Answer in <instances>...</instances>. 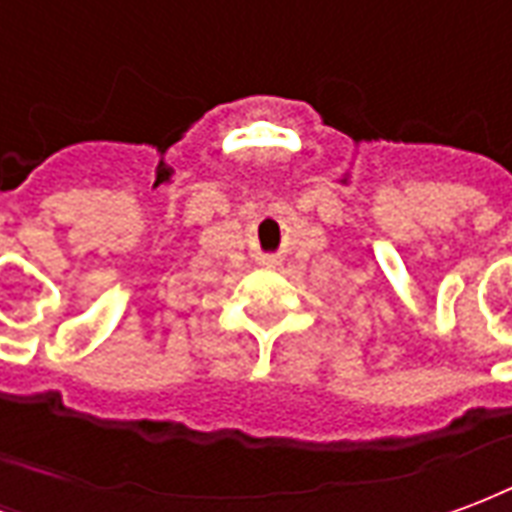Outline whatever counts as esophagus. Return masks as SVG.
<instances>
[{"instance_id": "34e87169", "label": "esophagus", "mask_w": 512, "mask_h": 512, "mask_svg": "<svg viewBox=\"0 0 512 512\" xmlns=\"http://www.w3.org/2000/svg\"><path fill=\"white\" fill-rule=\"evenodd\" d=\"M264 264H275V261H272V259H267V261H264Z\"/></svg>"}]
</instances>
